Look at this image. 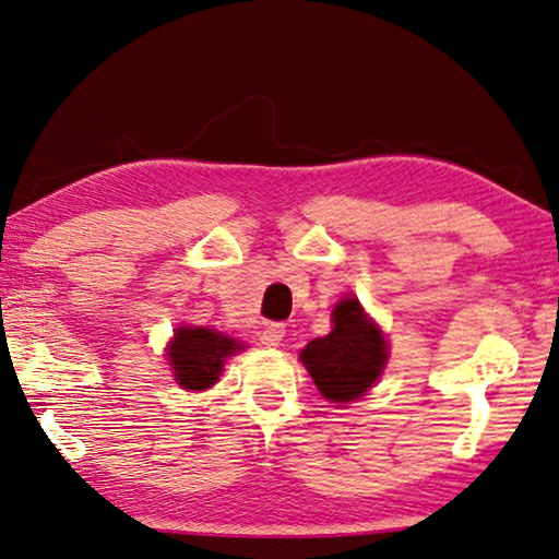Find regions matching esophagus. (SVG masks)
<instances>
[{
    "label": "esophagus",
    "mask_w": 559,
    "mask_h": 559,
    "mask_svg": "<svg viewBox=\"0 0 559 559\" xmlns=\"http://www.w3.org/2000/svg\"><path fill=\"white\" fill-rule=\"evenodd\" d=\"M283 335H286V325H283V323H266V325H263L259 337H261L263 345L276 347L283 340Z\"/></svg>",
    "instance_id": "esophagus-1"
}]
</instances>
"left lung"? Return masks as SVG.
Listing matches in <instances>:
<instances>
[{
    "instance_id": "left-lung-1",
    "label": "left lung",
    "mask_w": 559,
    "mask_h": 559,
    "mask_svg": "<svg viewBox=\"0 0 559 559\" xmlns=\"http://www.w3.org/2000/svg\"><path fill=\"white\" fill-rule=\"evenodd\" d=\"M333 323L330 335L310 340L300 359L325 400L353 402L382 374L386 343L380 328L365 318L355 298L337 302Z\"/></svg>"
}]
</instances>
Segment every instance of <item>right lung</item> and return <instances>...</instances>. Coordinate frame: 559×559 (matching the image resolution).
Segmentation results:
<instances>
[{
  "mask_svg": "<svg viewBox=\"0 0 559 559\" xmlns=\"http://www.w3.org/2000/svg\"><path fill=\"white\" fill-rule=\"evenodd\" d=\"M241 345L231 337L206 328H179L169 345V362H173L175 380L185 390H206L216 380L224 367V359L234 355Z\"/></svg>",
  "mask_w": 559,
  "mask_h": 559,
  "instance_id": "add662e5",
  "label": "right lung"
}]
</instances>
